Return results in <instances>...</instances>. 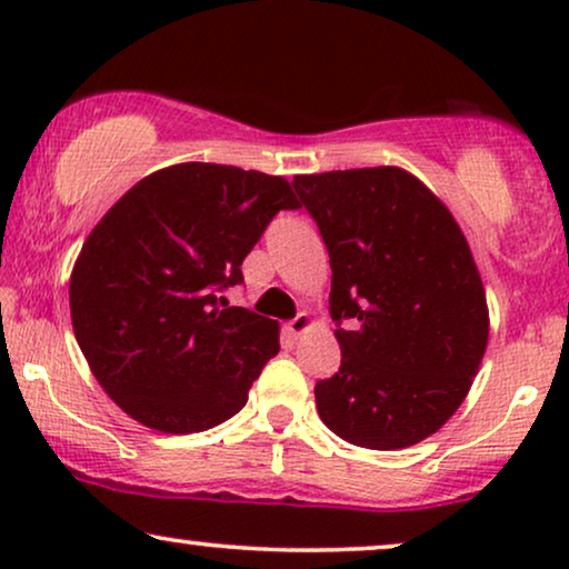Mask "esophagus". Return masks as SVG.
Instances as JSON below:
<instances>
[{"label": "esophagus", "instance_id": "34e87169", "mask_svg": "<svg viewBox=\"0 0 569 569\" xmlns=\"http://www.w3.org/2000/svg\"><path fill=\"white\" fill-rule=\"evenodd\" d=\"M284 329H287V333H290V337H300V333L313 329V318H310L308 313H298L290 323L284 326Z\"/></svg>", "mask_w": 569, "mask_h": 569}]
</instances>
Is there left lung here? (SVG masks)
<instances>
[{
  "instance_id": "8db88e82",
  "label": "left lung",
  "mask_w": 569,
  "mask_h": 569,
  "mask_svg": "<svg viewBox=\"0 0 569 569\" xmlns=\"http://www.w3.org/2000/svg\"><path fill=\"white\" fill-rule=\"evenodd\" d=\"M331 261L341 368L316 409L341 440L399 450L438 432L479 372L487 295L450 209L403 168L295 176Z\"/></svg>"
}]
</instances>
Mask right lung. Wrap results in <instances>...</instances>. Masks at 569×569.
Here are the masks:
<instances>
[{"label":"right lung","mask_w":569,"mask_h":569,"mask_svg":"<svg viewBox=\"0 0 569 569\" xmlns=\"http://www.w3.org/2000/svg\"><path fill=\"white\" fill-rule=\"evenodd\" d=\"M282 176L178 162L131 186L84 240L69 277L72 329L92 376L139 425L201 432L246 407L279 352V323L228 308L240 263L279 209Z\"/></svg>","instance_id":"add662e5"}]
</instances>
